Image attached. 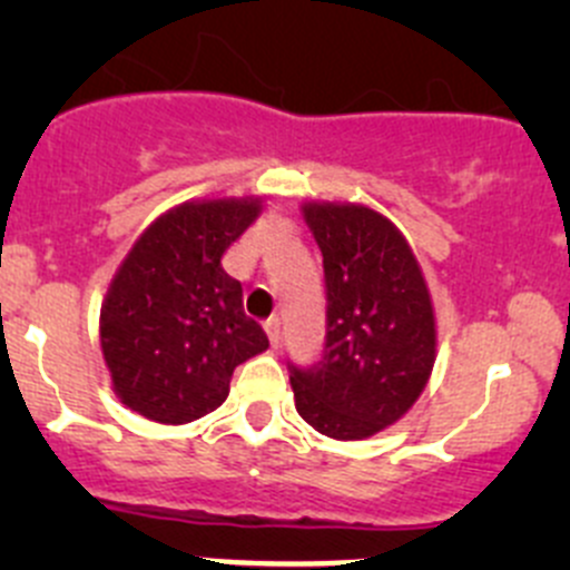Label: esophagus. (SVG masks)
I'll list each match as a JSON object with an SVG mask.
<instances>
[{
	"label": "esophagus",
	"mask_w": 570,
	"mask_h": 570,
	"mask_svg": "<svg viewBox=\"0 0 570 570\" xmlns=\"http://www.w3.org/2000/svg\"><path fill=\"white\" fill-rule=\"evenodd\" d=\"M264 331H267L269 344H273V347H278V342H281V320L278 317H269L267 322H264Z\"/></svg>",
	"instance_id": "obj_1"
}]
</instances>
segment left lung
I'll use <instances>...</instances> for the list:
<instances>
[{
    "instance_id": "1",
    "label": "left lung",
    "mask_w": 570,
    "mask_h": 570,
    "mask_svg": "<svg viewBox=\"0 0 570 570\" xmlns=\"http://www.w3.org/2000/svg\"><path fill=\"white\" fill-rule=\"evenodd\" d=\"M325 269V350L289 364L295 407L327 439L361 441L411 411L435 364V314L400 228L361 204H306Z\"/></svg>"
}]
</instances>
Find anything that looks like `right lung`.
<instances>
[{
  "label": "right lung",
  "mask_w": 570,
  "mask_h": 570,
  "mask_svg": "<svg viewBox=\"0 0 570 570\" xmlns=\"http://www.w3.org/2000/svg\"><path fill=\"white\" fill-rule=\"evenodd\" d=\"M258 198L187 200L140 234L101 303V353L118 400L140 416L187 424L220 407L234 370L269 347L245 317L243 284L223 269Z\"/></svg>",
  "instance_id": "right-lung-1"
}]
</instances>
